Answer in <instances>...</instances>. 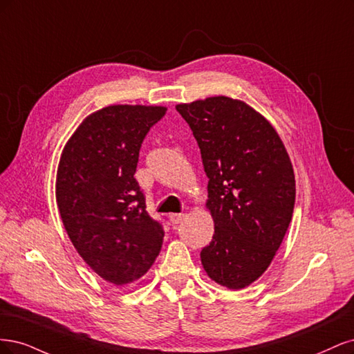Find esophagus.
<instances>
[{"label": "esophagus", "instance_id": "esophagus-1", "mask_svg": "<svg viewBox=\"0 0 354 354\" xmlns=\"http://www.w3.org/2000/svg\"><path fill=\"white\" fill-rule=\"evenodd\" d=\"M182 221H184V214H179V213L169 214V222L172 223V225H178V223H180Z\"/></svg>", "mask_w": 354, "mask_h": 354}]
</instances>
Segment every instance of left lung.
Instances as JSON below:
<instances>
[{"mask_svg":"<svg viewBox=\"0 0 354 354\" xmlns=\"http://www.w3.org/2000/svg\"><path fill=\"white\" fill-rule=\"evenodd\" d=\"M198 142L214 223L200 253L207 277L243 290L263 275L281 247L295 203L294 169L272 123L226 95L176 106Z\"/></svg>","mask_w":354,"mask_h":354,"instance_id":"obj_1","label":"left lung"}]
</instances>
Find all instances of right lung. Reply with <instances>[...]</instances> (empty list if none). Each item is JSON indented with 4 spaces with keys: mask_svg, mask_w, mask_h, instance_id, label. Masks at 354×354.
I'll list each match as a JSON object with an SVG mask.
<instances>
[{
    "mask_svg": "<svg viewBox=\"0 0 354 354\" xmlns=\"http://www.w3.org/2000/svg\"><path fill=\"white\" fill-rule=\"evenodd\" d=\"M165 106L113 104L88 115L67 140L55 176L64 230L85 263L118 287L142 278L160 253L162 225L133 178L140 148Z\"/></svg>",
    "mask_w": 354,
    "mask_h": 354,
    "instance_id": "add662e5",
    "label": "right lung"
}]
</instances>
